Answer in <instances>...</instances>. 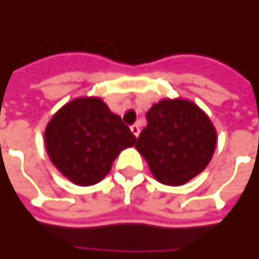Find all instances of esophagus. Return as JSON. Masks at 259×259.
I'll use <instances>...</instances> for the list:
<instances>
[{
	"instance_id": "obj_1",
	"label": "esophagus",
	"mask_w": 259,
	"mask_h": 259,
	"mask_svg": "<svg viewBox=\"0 0 259 259\" xmlns=\"http://www.w3.org/2000/svg\"><path fill=\"white\" fill-rule=\"evenodd\" d=\"M131 132L137 138L139 137V132H141V130H139V125H138V124H134V125H131Z\"/></svg>"
}]
</instances>
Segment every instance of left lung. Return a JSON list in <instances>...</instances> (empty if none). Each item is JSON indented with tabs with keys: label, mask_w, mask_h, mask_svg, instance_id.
Instances as JSON below:
<instances>
[{
	"label": "left lung",
	"mask_w": 259,
	"mask_h": 259,
	"mask_svg": "<svg viewBox=\"0 0 259 259\" xmlns=\"http://www.w3.org/2000/svg\"><path fill=\"white\" fill-rule=\"evenodd\" d=\"M135 148L160 184L181 186L203 172L217 148L214 124L188 99H161L146 113Z\"/></svg>",
	"instance_id": "1"
}]
</instances>
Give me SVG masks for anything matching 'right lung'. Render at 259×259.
Instances as JSON below:
<instances>
[{
    "instance_id": "1",
    "label": "right lung",
    "mask_w": 259,
    "mask_h": 259,
    "mask_svg": "<svg viewBox=\"0 0 259 259\" xmlns=\"http://www.w3.org/2000/svg\"><path fill=\"white\" fill-rule=\"evenodd\" d=\"M47 153L70 182L91 186L110 172L113 161L137 138L98 96L67 102L55 113L44 132Z\"/></svg>"
}]
</instances>
